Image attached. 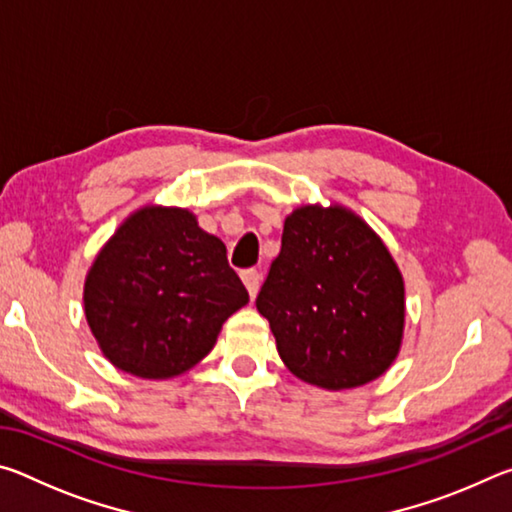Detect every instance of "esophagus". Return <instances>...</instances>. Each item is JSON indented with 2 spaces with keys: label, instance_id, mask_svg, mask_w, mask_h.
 Returning <instances> with one entry per match:
<instances>
[{
  "label": "esophagus",
  "instance_id": "1",
  "mask_svg": "<svg viewBox=\"0 0 512 512\" xmlns=\"http://www.w3.org/2000/svg\"><path fill=\"white\" fill-rule=\"evenodd\" d=\"M241 280H244L250 298H255L259 291V282H262V273L255 271V268H246V271H241Z\"/></svg>",
  "mask_w": 512,
  "mask_h": 512
}]
</instances>
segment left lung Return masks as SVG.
<instances>
[{
	"instance_id": "left-lung-1",
	"label": "left lung",
	"mask_w": 512,
	"mask_h": 512,
	"mask_svg": "<svg viewBox=\"0 0 512 512\" xmlns=\"http://www.w3.org/2000/svg\"><path fill=\"white\" fill-rule=\"evenodd\" d=\"M255 305L284 366L327 391L368 384L400 352V268L375 230L341 205H302L287 216Z\"/></svg>"
}]
</instances>
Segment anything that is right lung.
I'll list each match as a JSON object with an SVG mask.
<instances>
[{
    "instance_id": "obj_1",
    "label": "right lung",
    "mask_w": 512,
    "mask_h": 512,
    "mask_svg": "<svg viewBox=\"0 0 512 512\" xmlns=\"http://www.w3.org/2000/svg\"><path fill=\"white\" fill-rule=\"evenodd\" d=\"M248 302L219 237L183 207L146 205L119 225L85 277L83 305L112 366L169 379L214 348Z\"/></svg>"
}]
</instances>
